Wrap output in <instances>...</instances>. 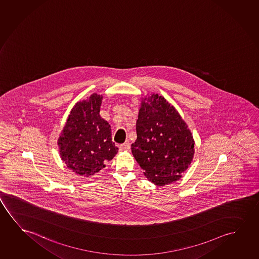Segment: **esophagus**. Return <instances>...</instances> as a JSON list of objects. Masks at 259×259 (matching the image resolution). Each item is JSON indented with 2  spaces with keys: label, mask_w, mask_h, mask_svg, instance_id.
Listing matches in <instances>:
<instances>
[{
  "label": "esophagus",
  "mask_w": 259,
  "mask_h": 259,
  "mask_svg": "<svg viewBox=\"0 0 259 259\" xmlns=\"http://www.w3.org/2000/svg\"><path fill=\"white\" fill-rule=\"evenodd\" d=\"M119 149L121 150V151H126V150H130L131 149V144L126 143L121 144L120 146H119Z\"/></svg>",
  "instance_id": "obj_1"
}]
</instances>
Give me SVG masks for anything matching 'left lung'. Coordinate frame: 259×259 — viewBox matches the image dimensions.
<instances>
[{
  "instance_id": "left-lung-1",
  "label": "left lung",
  "mask_w": 259,
  "mask_h": 259,
  "mask_svg": "<svg viewBox=\"0 0 259 259\" xmlns=\"http://www.w3.org/2000/svg\"><path fill=\"white\" fill-rule=\"evenodd\" d=\"M136 131L132 155L148 180L161 186L181 178L193 160L194 141L175 107L160 95L145 98Z\"/></svg>"
}]
</instances>
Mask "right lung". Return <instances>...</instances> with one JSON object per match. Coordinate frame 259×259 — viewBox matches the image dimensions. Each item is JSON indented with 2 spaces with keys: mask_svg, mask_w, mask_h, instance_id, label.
<instances>
[{
  "mask_svg": "<svg viewBox=\"0 0 259 259\" xmlns=\"http://www.w3.org/2000/svg\"><path fill=\"white\" fill-rule=\"evenodd\" d=\"M102 99L94 94L76 103L58 139L62 160L80 176L98 172L119 150L111 141L110 124L99 114Z\"/></svg>",
  "mask_w": 259,
  "mask_h": 259,
  "instance_id": "obj_1",
  "label": "right lung"
}]
</instances>
